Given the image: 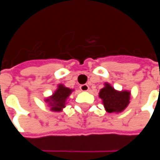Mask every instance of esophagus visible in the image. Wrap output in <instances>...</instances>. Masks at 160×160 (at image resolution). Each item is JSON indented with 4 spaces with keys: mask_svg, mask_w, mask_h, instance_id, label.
<instances>
[{
    "mask_svg": "<svg viewBox=\"0 0 160 160\" xmlns=\"http://www.w3.org/2000/svg\"><path fill=\"white\" fill-rule=\"evenodd\" d=\"M80 89L81 91H83V92H87V91L89 90V86L87 85V84H84V85H81V86H80Z\"/></svg>",
    "mask_w": 160,
    "mask_h": 160,
    "instance_id": "obj_1",
    "label": "esophagus"
}]
</instances>
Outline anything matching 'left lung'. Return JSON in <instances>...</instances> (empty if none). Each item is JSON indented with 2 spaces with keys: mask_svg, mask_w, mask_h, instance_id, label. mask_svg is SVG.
<instances>
[{
  "mask_svg": "<svg viewBox=\"0 0 160 160\" xmlns=\"http://www.w3.org/2000/svg\"><path fill=\"white\" fill-rule=\"evenodd\" d=\"M104 87L99 91L98 96L102 99L105 111L109 113H121L130 103V92L118 91L110 83L105 82Z\"/></svg>",
  "mask_w": 160,
  "mask_h": 160,
  "instance_id": "8db88e82",
  "label": "left lung"
}]
</instances>
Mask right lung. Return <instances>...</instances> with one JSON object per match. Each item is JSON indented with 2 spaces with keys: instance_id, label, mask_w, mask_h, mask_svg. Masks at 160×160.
<instances>
[{
  "instance_id": "obj_1",
  "label": "right lung",
  "mask_w": 160,
  "mask_h": 160,
  "mask_svg": "<svg viewBox=\"0 0 160 160\" xmlns=\"http://www.w3.org/2000/svg\"><path fill=\"white\" fill-rule=\"evenodd\" d=\"M73 92V89H70L65 87L63 84H59L56 90L48 98L44 99V102L48 104L49 110L54 112H61L63 108L66 107L68 99Z\"/></svg>"
}]
</instances>
